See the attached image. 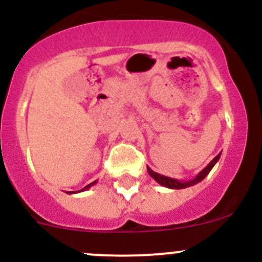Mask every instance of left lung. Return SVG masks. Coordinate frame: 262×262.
Returning a JSON list of instances; mask_svg holds the SVG:
<instances>
[{"label":"left lung","instance_id":"8db88e82","mask_svg":"<svg viewBox=\"0 0 262 262\" xmlns=\"http://www.w3.org/2000/svg\"><path fill=\"white\" fill-rule=\"evenodd\" d=\"M219 158H221V153H219V155L216 156V157H214L213 160L210 161L209 163H208L207 167L203 168V170L200 171V172L198 173V175L195 176L194 179H191V180H187V181L176 180V179L167 178V176L160 175V173L155 172V171H153L150 167H147V170H148V173H149L150 178L155 179V180L157 181L160 185H162V186L168 187V189H185V187H190V186H192V185H196L198 182L204 180V179L207 178L208 173H209L210 171H212V168L214 167V165H215V163L218 162Z\"/></svg>","mask_w":262,"mask_h":262}]
</instances>
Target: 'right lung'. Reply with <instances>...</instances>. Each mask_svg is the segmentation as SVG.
<instances>
[{"instance_id":"obj_1","label":"right lung","mask_w":262,"mask_h":262,"mask_svg":"<svg viewBox=\"0 0 262 262\" xmlns=\"http://www.w3.org/2000/svg\"><path fill=\"white\" fill-rule=\"evenodd\" d=\"M95 184H96V181L91 182V184H89V185H87V186H84V187H83V189L78 190V191H67V194H77V192L84 191V190H87V189H90V187H91V186H94V185H95Z\"/></svg>"}]
</instances>
